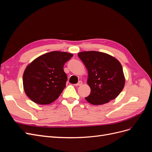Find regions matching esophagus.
Segmentation results:
<instances>
[{
	"mask_svg": "<svg viewBox=\"0 0 152 152\" xmlns=\"http://www.w3.org/2000/svg\"><path fill=\"white\" fill-rule=\"evenodd\" d=\"M82 84V81H79V82H78L77 84H75V86H81Z\"/></svg>",
	"mask_w": 152,
	"mask_h": 152,
	"instance_id": "1",
	"label": "esophagus"
}]
</instances>
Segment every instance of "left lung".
<instances>
[{
    "label": "left lung",
    "mask_w": 152,
    "mask_h": 152,
    "mask_svg": "<svg viewBox=\"0 0 152 152\" xmlns=\"http://www.w3.org/2000/svg\"><path fill=\"white\" fill-rule=\"evenodd\" d=\"M78 56L88 71L91 93L85 98L87 102L99 105L116 98L125 84L120 62L108 54L94 50L80 52Z\"/></svg>",
    "instance_id": "left-lung-1"
}]
</instances>
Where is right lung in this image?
Wrapping results in <instances>:
<instances>
[{"mask_svg": "<svg viewBox=\"0 0 152 152\" xmlns=\"http://www.w3.org/2000/svg\"><path fill=\"white\" fill-rule=\"evenodd\" d=\"M73 56L66 52L52 51L36 58L27 66L23 76L26 96L39 104L56 100L66 87L63 66Z\"/></svg>", "mask_w": 152, "mask_h": 152, "instance_id": "1", "label": "right lung"}]
</instances>
